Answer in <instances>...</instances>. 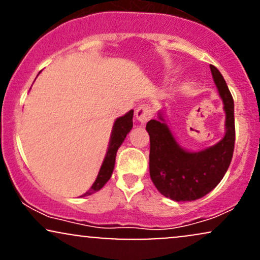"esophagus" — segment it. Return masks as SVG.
Instances as JSON below:
<instances>
[{
	"label": "esophagus",
	"instance_id": "34e87169",
	"mask_svg": "<svg viewBox=\"0 0 260 260\" xmlns=\"http://www.w3.org/2000/svg\"><path fill=\"white\" fill-rule=\"evenodd\" d=\"M136 116L142 124L147 123L154 116V107L150 104H142L136 111Z\"/></svg>",
	"mask_w": 260,
	"mask_h": 260
}]
</instances>
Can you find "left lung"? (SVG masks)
<instances>
[{"label": "left lung", "instance_id": "left-lung-1", "mask_svg": "<svg viewBox=\"0 0 260 260\" xmlns=\"http://www.w3.org/2000/svg\"><path fill=\"white\" fill-rule=\"evenodd\" d=\"M211 74L226 111V134L214 147L199 153L183 150L161 121L150 120L149 171L150 178L162 196L176 202L196 201L213 190L228 171L235 149L234 99L222 74L210 64Z\"/></svg>", "mask_w": 260, "mask_h": 260}]
</instances>
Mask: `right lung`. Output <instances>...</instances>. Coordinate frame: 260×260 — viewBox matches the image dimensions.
<instances>
[{
  "label": "right lung",
  "instance_id": "add662e5",
  "mask_svg": "<svg viewBox=\"0 0 260 260\" xmlns=\"http://www.w3.org/2000/svg\"><path fill=\"white\" fill-rule=\"evenodd\" d=\"M133 127V110H131L129 112H127L126 115L122 116V117L117 118L113 124V129L111 134V140H110V147L107 150L106 157L104 160L103 166H101L99 175H98L96 180L88 192H85L83 196H90L92 193L98 192L101 188L105 186V183L110 180L111 177L113 168H115V159H116V153H117L118 148L121 147V144L123 143L124 138L127 137V134L129 133V131Z\"/></svg>",
  "mask_w": 260,
  "mask_h": 260
}]
</instances>
